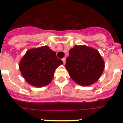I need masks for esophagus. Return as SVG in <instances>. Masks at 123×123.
Here are the masks:
<instances>
[{"label":"esophagus","mask_w":123,"mask_h":123,"mask_svg":"<svg viewBox=\"0 0 123 123\" xmlns=\"http://www.w3.org/2000/svg\"><path fill=\"white\" fill-rule=\"evenodd\" d=\"M65 60H66V58H63L62 59V60H63V62L64 64H65Z\"/></svg>","instance_id":"34e87169"}]
</instances>
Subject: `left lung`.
<instances>
[{
	"mask_svg": "<svg viewBox=\"0 0 123 123\" xmlns=\"http://www.w3.org/2000/svg\"><path fill=\"white\" fill-rule=\"evenodd\" d=\"M69 52L65 67L71 79L84 86L95 83L105 68V62L99 52L85 45H75Z\"/></svg>",
	"mask_w": 123,
	"mask_h": 123,
	"instance_id": "left-lung-1",
	"label": "left lung"
}]
</instances>
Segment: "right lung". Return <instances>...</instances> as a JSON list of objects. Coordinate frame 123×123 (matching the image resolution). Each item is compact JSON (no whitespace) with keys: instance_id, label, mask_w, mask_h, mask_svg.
I'll return each instance as SVG.
<instances>
[{"instance_id":"right-lung-1","label":"right lung","mask_w":123,"mask_h":123,"mask_svg":"<svg viewBox=\"0 0 123 123\" xmlns=\"http://www.w3.org/2000/svg\"><path fill=\"white\" fill-rule=\"evenodd\" d=\"M62 64L63 61L56 58V52L45 45L28 50L19 62V68L28 84L42 87L50 83L55 69Z\"/></svg>"}]
</instances>
